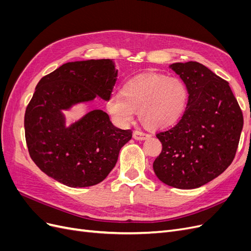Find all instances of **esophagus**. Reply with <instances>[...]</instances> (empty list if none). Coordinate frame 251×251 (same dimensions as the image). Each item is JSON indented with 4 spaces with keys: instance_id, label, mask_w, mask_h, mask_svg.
<instances>
[{
    "instance_id": "34e87169",
    "label": "esophagus",
    "mask_w": 251,
    "mask_h": 251,
    "mask_svg": "<svg viewBox=\"0 0 251 251\" xmlns=\"http://www.w3.org/2000/svg\"><path fill=\"white\" fill-rule=\"evenodd\" d=\"M149 137H150L149 134L142 133V132H139V131H135L133 133V138L136 139V140H144V139H148Z\"/></svg>"
}]
</instances>
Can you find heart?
<instances>
[{
    "label": "heart",
    "mask_w": 251,
    "mask_h": 251,
    "mask_svg": "<svg viewBox=\"0 0 251 251\" xmlns=\"http://www.w3.org/2000/svg\"><path fill=\"white\" fill-rule=\"evenodd\" d=\"M187 100V88L180 78L148 73L126 81L120 94L111 96L105 105L120 126L130 124L135 111H138L147 126L162 130L174 126L183 115Z\"/></svg>",
    "instance_id": "obj_1"
}]
</instances>
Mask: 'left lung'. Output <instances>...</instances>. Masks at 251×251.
I'll return each mask as SVG.
<instances>
[{"mask_svg": "<svg viewBox=\"0 0 251 251\" xmlns=\"http://www.w3.org/2000/svg\"><path fill=\"white\" fill-rule=\"evenodd\" d=\"M171 69L188 91L179 123L158 133L161 154L153 163L164 184L193 189L208 183L231 164L243 128V114L226 80L197 62L175 63Z\"/></svg>", "mask_w": 251, "mask_h": 251, "instance_id": "obj_1", "label": "left lung"}]
</instances>
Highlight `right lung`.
Wrapping results in <instances>:
<instances>
[{"mask_svg": "<svg viewBox=\"0 0 251 251\" xmlns=\"http://www.w3.org/2000/svg\"><path fill=\"white\" fill-rule=\"evenodd\" d=\"M118 70L112 59L64 64L44 76L25 113L29 155L47 176L70 187L100 183L115 166L119 151L132 138L114 126L101 110L66 126L64 111L100 97L108 101Z\"/></svg>", "mask_w": 251, "mask_h": 251, "instance_id": "1", "label": "right lung"}]
</instances>
